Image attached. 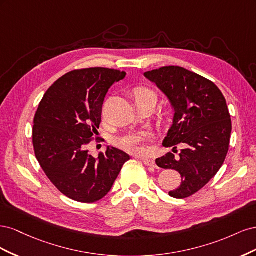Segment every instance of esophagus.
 Instances as JSON below:
<instances>
[{
  "mask_svg": "<svg viewBox=\"0 0 256 256\" xmlns=\"http://www.w3.org/2000/svg\"><path fill=\"white\" fill-rule=\"evenodd\" d=\"M143 164L147 166H152V168H156V164H154V161L152 159H142Z\"/></svg>",
  "mask_w": 256,
  "mask_h": 256,
  "instance_id": "1",
  "label": "esophagus"
}]
</instances>
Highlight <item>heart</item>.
Listing matches in <instances>:
<instances>
[{
    "label": "heart",
    "instance_id": "b5f03b06",
    "mask_svg": "<svg viewBox=\"0 0 256 256\" xmlns=\"http://www.w3.org/2000/svg\"><path fill=\"white\" fill-rule=\"evenodd\" d=\"M136 102H143L146 99H154V102L157 100V95L154 92L147 88H136L134 92ZM150 134L147 131H134V132H129L116 138V145L120 147L122 150H126L131 154H141L143 152V144L150 141Z\"/></svg>",
    "mask_w": 256,
    "mask_h": 256
}]
</instances>
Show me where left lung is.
Returning a JSON list of instances; mask_svg holds the SVG:
<instances>
[{"label":"left lung","instance_id":"1","mask_svg":"<svg viewBox=\"0 0 256 256\" xmlns=\"http://www.w3.org/2000/svg\"><path fill=\"white\" fill-rule=\"evenodd\" d=\"M144 76L168 97L175 112L164 146H186L178 157L168 152L156 164L182 176L180 187L168 194L189 198L214 177L226 160L232 132L226 100L214 82L182 67L166 66Z\"/></svg>","mask_w":256,"mask_h":256}]
</instances>
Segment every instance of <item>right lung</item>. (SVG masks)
I'll return each instance as SVG.
<instances>
[{"label":"right lung","instance_id":"1","mask_svg":"<svg viewBox=\"0 0 256 256\" xmlns=\"http://www.w3.org/2000/svg\"><path fill=\"white\" fill-rule=\"evenodd\" d=\"M125 76L102 67L72 70L51 85L38 106L33 126L36 159L51 182L76 202L104 198L130 159L115 147L98 158L88 150L102 122L106 92Z\"/></svg>","mask_w":256,"mask_h":256}]
</instances>
